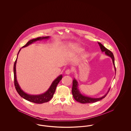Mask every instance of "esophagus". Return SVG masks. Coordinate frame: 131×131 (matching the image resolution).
<instances>
[{
    "label": "esophagus",
    "mask_w": 131,
    "mask_h": 131,
    "mask_svg": "<svg viewBox=\"0 0 131 131\" xmlns=\"http://www.w3.org/2000/svg\"><path fill=\"white\" fill-rule=\"evenodd\" d=\"M71 72H72V71H71L70 69H67V70H66L65 73H66V74H67V75H69V74L71 73Z\"/></svg>",
    "instance_id": "obj_1"
}]
</instances>
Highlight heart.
<instances>
[{
  "mask_svg": "<svg viewBox=\"0 0 131 131\" xmlns=\"http://www.w3.org/2000/svg\"><path fill=\"white\" fill-rule=\"evenodd\" d=\"M70 50L71 51V52L72 54H77L82 52L83 50V49L81 47L79 46L78 45L74 44V45H71L70 46ZM87 56V53H84L82 56V57L85 58V57H86Z\"/></svg>",
  "mask_w": 131,
  "mask_h": 131,
  "instance_id": "b5f03b06",
  "label": "heart"
}]
</instances>
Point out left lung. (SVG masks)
Returning <instances> with one entry per match:
<instances>
[{"label":"left lung","instance_id":"1","mask_svg":"<svg viewBox=\"0 0 131 131\" xmlns=\"http://www.w3.org/2000/svg\"><path fill=\"white\" fill-rule=\"evenodd\" d=\"M98 44L100 46V49L102 50V51L105 52L106 55L111 57V58L112 59V62H113V64L114 65V68L115 74H116V68L115 66V64H114V57L112 52L111 51H110V50H107L102 44H101L100 43L98 42ZM78 86V82H77V80L74 79L73 81V86H72V94H73V96L75 101H77V102H78L79 103H82V104L95 103V102H96L97 101L102 100V99L106 97L110 90V88L108 91L107 92V93L103 97H102L101 98H91V97H90L88 96H86L82 95L81 93V92H80Z\"/></svg>","mask_w":131,"mask_h":131}]
</instances>
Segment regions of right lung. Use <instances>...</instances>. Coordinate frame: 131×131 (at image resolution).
<instances>
[{
	"label": "right lung",
	"instance_id": "right-lung-1",
	"mask_svg": "<svg viewBox=\"0 0 131 131\" xmlns=\"http://www.w3.org/2000/svg\"><path fill=\"white\" fill-rule=\"evenodd\" d=\"M50 38L49 36H46V37H38L36 39H33L28 41L25 45L24 46L23 48H25L30 44L35 42L37 41L42 40L44 39H48ZM21 49L19 50L18 56L17 57L16 60L15 62L14 65V84L16 88V89L17 91V92L19 93V95L24 99L25 100H27L29 102H31L32 103H36V104H43L44 103H46L49 102V101L51 100V99L52 98L54 94L55 93L56 89V86L58 84V83L59 82L62 78V75H59L56 80H54L53 82H52L51 85L50 86V88L49 89L44 93L38 95H30L25 93L21 89L19 85V83L17 80V77H16V63L17 61L18 56L19 54V52Z\"/></svg>",
	"mask_w": 131,
	"mask_h": 131
}]
</instances>
